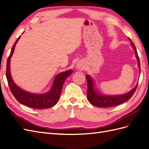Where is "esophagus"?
I'll return each mask as SVG.
<instances>
[{"mask_svg": "<svg viewBox=\"0 0 149 149\" xmlns=\"http://www.w3.org/2000/svg\"><path fill=\"white\" fill-rule=\"evenodd\" d=\"M77 67H78V68H84V66H82V65H81V64H78Z\"/></svg>", "mask_w": 149, "mask_h": 149, "instance_id": "esophagus-1", "label": "esophagus"}]
</instances>
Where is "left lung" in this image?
I'll return each mask as SVG.
<instances>
[{"label": "left lung", "mask_w": 149, "mask_h": 149, "mask_svg": "<svg viewBox=\"0 0 149 149\" xmlns=\"http://www.w3.org/2000/svg\"><path fill=\"white\" fill-rule=\"evenodd\" d=\"M130 40V39L129 38ZM131 41V40H130ZM131 45L134 49L136 55L138 60V65L139 67V70L141 71V66H140V60L139 57L138 56L137 52L136 47L132 42H131ZM141 72V71H140ZM88 82V90H87V96L89 102L92 105L94 106L100 107H109L115 106H118L120 104L122 103H124L127 101L132 96L134 93L136 91L137 88L138 83L136 86V87L134 88L131 91L127 94H125L124 95L120 96H103L101 95L94 89L93 86V80L91 79L89 75L86 76Z\"/></svg>", "instance_id": "1"}]
</instances>
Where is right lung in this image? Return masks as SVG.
I'll return each mask as SVG.
<instances>
[{
	"label": "right lung",
	"instance_id": "1",
	"mask_svg": "<svg viewBox=\"0 0 149 149\" xmlns=\"http://www.w3.org/2000/svg\"><path fill=\"white\" fill-rule=\"evenodd\" d=\"M20 37L18 38L12 48L10 55L7 61L6 77L8 86L16 100L20 103L35 109H48L55 106L59 100L64 82L68 76L72 73V70H68L58 74L53 81L52 89L44 94H34L23 91L13 83L10 72V61L14 51L15 45Z\"/></svg>",
	"mask_w": 149,
	"mask_h": 149
}]
</instances>
